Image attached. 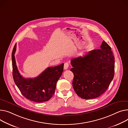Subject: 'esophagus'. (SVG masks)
I'll return each mask as SVG.
<instances>
[{
    "label": "esophagus",
    "mask_w": 128,
    "mask_h": 128,
    "mask_svg": "<svg viewBox=\"0 0 128 128\" xmlns=\"http://www.w3.org/2000/svg\"><path fill=\"white\" fill-rule=\"evenodd\" d=\"M68 67H69V64L67 62L64 63V70H67L68 68Z\"/></svg>",
    "instance_id": "esophagus-1"
}]
</instances>
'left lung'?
Returning <instances> with one entry per match:
<instances>
[{
    "instance_id": "8db88e82",
    "label": "left lung",
    "mask_w": 128,
    "mask_h": 128,
    "mask_svg": "<svg viewBox=\"0 0 128 128\" xmlns=\"http://www.w3.org/2000/svg\"><path fill=\"white\" fill-rule=\"evenodd\" d=\"M70 70L74 77V89L80 97L94 99L104 94L114 76L115 60L111 48L103 41L100 49L72 58Z\"/></svg>"
}]
</instances>
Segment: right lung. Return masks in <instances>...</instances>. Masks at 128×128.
I'll list each match as a JSON object with an SVG mask.
<instances>
[{
    "label": "right lung",
    "mask_w": 128,
    "mask_h": 128,
    "mask_svg": "<svg viewBox=\"0 0 128 128\" xmlns=\"http://www.w3.org/2000/svg\"><path fill=\"white\" fill-rule=\"evenodd\" d=\"M16 44L12 53L13 77L22 95L31 101L42 102L48 101L54 94L56 82L63 72L64 63L49 67L34 78H24L19 72L15 61Z\"/></svg>",
    "instance_id": "1"
}]
</instances>
